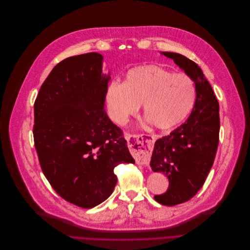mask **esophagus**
<instances>
[{
	"instance_id": "esophagus-1",
	"label": "esophagus",
	"mask_w": 250,
	"mask_h": 250,
	"mask_svg": "<svg viewBox=\"0 0 250 250\" xmlns=\"http://www.w3.org/2000/svg\"><path fill=\"white\" fill-rule=\"evenodd\" d=\"M132 141L129 142V148L135 156L136 162L140 165H147L151 159L156 136L149 134H141L130 136Z\"/></svg>"
}]
</instances>
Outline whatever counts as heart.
<instances>
[{"instance_id": "obj_1", "label": "heart", "mask_w": 250, "mask_h": 250, "mask_svg": "<svg viewBox=\"0 0 250 250\" xmlns=\"http://www.w3.org/2000/svg\"><path fill=\"white\" fill-rule=\"evenodd\" d=\"M196 97V84L189 75L146 64L129 70L123 83H112L104 99L110 118L118 125L127 124L142 104L154 126L167 130L187 118Z\"/></svg>"}]
</instances>
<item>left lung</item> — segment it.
<instances>
[{
    "instance_id": "obj_1",
    "label": "left lung",
    "mask_w": 250,
    "mask_h": 250,
    "mask_svg": "<svg viewBox=\"0 0 250 250\" xmlns=\"http://www.w3.org/2000/svg\"><path fill=\"white\" fill-rule=\"evenodd\" d=\"M163 54L194 80L197 89L189 118L156 142L149 163L153 171L165 173L169 181L167 191L155 196V200L165 206H175L190 200L202 188L214 164L220 133L219 103L195 62L178 53Z\"/></svg>"
}]
</instances>
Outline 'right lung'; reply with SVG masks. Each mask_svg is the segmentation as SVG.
<instances>
[{"label":"right lung","instance_id":"right-lung-1","mask_svg":"<svg viewBox=\"0 0 250 250\" xmlns=\"http://www.w3.org/2000/svg\"><path fill=\"white\" fill-rule=\"evenodd\" d=\"M95 52L58 63L34 103L33 139L41 169L66 201L89 209L111 195L120 164H134L121 128L108 117L111 80Z\"/></svg>","mask_w":250,"mask_h":250}]
</instances>
